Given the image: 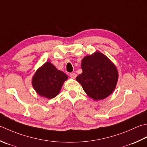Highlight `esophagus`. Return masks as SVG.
<instances>
[{
    "label": "esophagus",
    "mask_w": 147,
    "mask_h": 147,
    "mask_svg": "<svg viewBox=\"0 0 147 147\" xmlns=\"http://www.w3.org/2000/svg\"><path fill=\"white\" fill-rule=\"evenodd\" d=\"M69 76L71 78H75L76 77V74L74 73H71L69 74Z\"/></svg>",
    "instance_id": "1"
}]
</instances>
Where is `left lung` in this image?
I'll return each instance as SVG.
<instances>
[{
    "mask_svg": "<svg viewBox=\"0 0 147 147\" xmlns=\"http://www.w3.org/2000/svg\"><path fill=\"white\" fill-rule=\"evenodd\" d=\"M82 73L76 77L83 89L94 100H101L113 92L118 80L115 66L101 53L85 57L82 62Z\"/></svg>",
    "mask_w": 147,
    "mask_h": 147,
    "instance_id": "8db88e82",
    "label": "left lung"
}]
</instances>
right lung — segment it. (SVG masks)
Instances as JSON below:
<instances>
[{
  "instance_id": "right-lung-1",
  "label": "right lung",
  "mask_w": 147,
  "mask_h": 147,
  "mask_svg": "<svg viewBox=\"0 0 147 147\" xmlns=\"http://www.w3.org/2000/svg\"><path fill=\"white\" fill-rule=\"evenodd\" d=\"M67 76L47 62L40 67L32 78V86L39 95L52 99L59 94Z\"/></svg>"
}]
</instances>
